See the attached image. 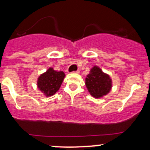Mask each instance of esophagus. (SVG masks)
Returning <instances> with one entry per match:
<instances>
[{
  "instance_id": "esophagus-1",
  "label": "esophagus",
  "mask_w": 150,
  "mask_h": 150,
  "mask_svg": "<svg viewBox=\"0 0 150 150\" xmlns=\"http://www.w3.org/2000/svg\"><path fill=\"white\" fill-rule=\"evenodd\" d=\"M79 70H77V71H74V72H72V73H76V74H78L79 73Z\"/></svg>"
}]
</instances>
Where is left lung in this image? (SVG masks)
<instances>
[{
  "label": "left lung",
  "mask_w": 150,
  "mask_h": 150,
  "mask_svg": "<svg viewBox=\"0 0 150 150\" xmlns=\"http://www.w3.org/2000/svg\"><path fill=\"white\" fill-rule=\"evenodd\" d=\"M86 86L93 97L100 99L108 94L112 87L110 75L104 73L101 68L93 66L86 78Z\"/></svg>",
  "instance_id": "obj_1"
}]
</instances>
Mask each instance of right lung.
Listing matches in <instances>:
<instances>
[{
	"label": "right lung",
	"mask_w": 150,
	"mask_h": 150,
	"mask_svg": "<svg viewBox=\"0 0 150 150\" xmlns=\"http://www.w3.org/2000/svg\"><path fill=\"white\" fill-rule=\"evenodd\" d=\"M64 78V72H58L49 67L38 78V88L46 96H51L58 91Z\"/></svg>",
	"instance_id": "1"
}]
</instances>
